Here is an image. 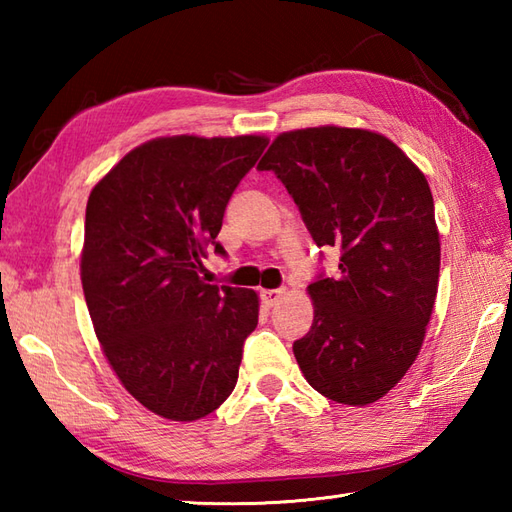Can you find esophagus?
I'll return each mask as SVG.
<instances>
[{
  "mask_svg": "<svg viewBox=\"0 0 512 512\" xmlns=\"http://www.w3.org/2000/svg\"><path fill=\"white\" fill-rule=\"evenodd\" d=\"M286 297V290L279 288V290H262V301L266 303L268 308L277 306V303Z\"/></svg>",
  "mask_w": 512,
  "mask_h": 512,
  "instance_id": "34e87169",
  "label": "esophagus"
}]
</instances>
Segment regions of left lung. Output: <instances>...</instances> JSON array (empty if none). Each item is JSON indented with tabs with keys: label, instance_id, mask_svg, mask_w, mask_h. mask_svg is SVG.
<instances>
[{
	"label": "left lung",
	"instance_id": "8db88e82",
	"mask_svg": "<svg viewBox=\"0 0 512 512\" xmlns=\"http://www.w3.org/2000/svg\"><path fill=\"white\" fill-rule=\"evenodd\" d=\"M257 169L286 184L317 246L341 248L339 275L308 286L314 321L292 345L303 376L334 402H376L416 361L436 303L427 178L383 134L336 125L279 134Z\"/></svg>",
	"mask_w": 512,
	"mask_h": 512
}]
</instances>
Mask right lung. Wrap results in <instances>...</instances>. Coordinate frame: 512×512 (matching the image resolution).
<instances>
[{
    "instance_id": "add662e5",
    "label": "right lung",
    "mask_w": 512,
    "mask_h": 512,
    "mask_svg": "<svg viewBox=\"0 0 512 512\" xmlns=\"http://www.w3.org/2000/svg\"><path fill=\"white\" fill-rule=\"evenodd\" d=\"M264 136H165L132 149L85 209L81 284L107 363L140 405L191 422L235 389L257 328L255 290L204 284L235 187Z\"/></svg>"
}]
</instances>
